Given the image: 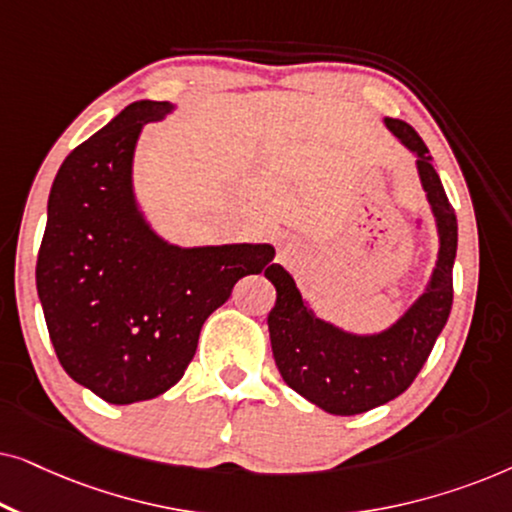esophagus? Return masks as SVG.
<instances>
[{"mask_svg":"<svg viewBox=\"0 0 512 512\" xmlns=\"http://www.w3.org/2000/svg\"><path fill=\"white\" fill-rule=\"evenodd\" d=\"M279 254H282V256H286V251H279Z\"/></svg>","mask_w":512,"mask_h":512,"instance_id":"34e87169","label":"esophagus"}]
</instances>
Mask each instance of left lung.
Listing matches in <instances>:
<instances>
[{"instance_id":"8db88e82","label":"left lung","mask_w":512,"mask_h":512,"mask_svg":"<svg viewBox=\"0 0 512 512\" xmlns=\"http://www.w3.org/2000/svg\"><path fill=\"white\" fill-rule=\"evenodd\" d=\"M412 156L438 233V256L424 291L394 324L377 333H352L319 319L289 272L265 270L277 291L268 314L272 356L293 391L331 415H361L394 401L429 359L452 310V268L457 256V216L433 158L415 128L384 118Z\"/></svg>"}]
</instances>
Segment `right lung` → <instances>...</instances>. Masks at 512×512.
<instances>
[{
    "mask_svg": "<svg viewBox=\"0 0 512 512\" xmlns=\"http://www.w3.org/2000/svg\"><path fill=\"white\" fill-rule=\"evenodd\" d=\"M177 104L142 100L69 153L48 195L37 293L65 373L130 405L174 387L237 279L275 268L268 242L179 247L146 219L135 151Z\"/></svg>",
    "mask_w": 512,
    "mask_h": 512,
    "instance_id": "add662e5",
    "label": "right lung"
}]
</instances>
